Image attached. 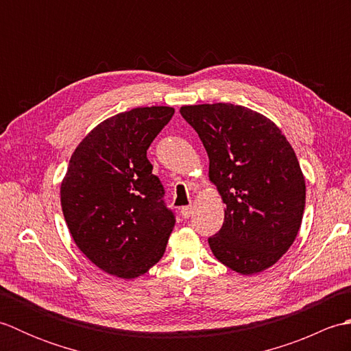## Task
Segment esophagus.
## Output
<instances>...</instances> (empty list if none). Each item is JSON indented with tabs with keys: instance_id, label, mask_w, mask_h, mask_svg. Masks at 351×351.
Wrapping results in <instances>:
<instances>
[{
	"instance_id": "obj_1",
	"label": "esophagus",
	"mask_w": 351,
	"mask_h": 351,
	"mask_svg": "<svg viewBox=\"0 0 351 351\" xmlns=\"http://www.w3.org/2000/svg\"><path fill=\"white\" fill-rule=\"evenodd\" d=\"M193 213H195V210H193V206H184V208H181V214H182L184 219H190L191 215H193Z\"/></svg>"
}]
</instances>
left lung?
<instances>
[{
    "instance_id": "1",
    "label": "left lung",
    "mask_w": 351,
    "mask_h": 351,
    "mask_svg": "<svg viewBox=\"0 0 351 351\" xmlns=\"http://www.w3.org/2000/svg\"><path fill=\"white\" fill-rule=\"evenodd\" d=\"M181 114L199 134L210 158L225 221L210 247L240 274L274 265L302 226L306 185L293 146L264 114L234 104L184 106Z\"/></svg>"
}]
</instances>
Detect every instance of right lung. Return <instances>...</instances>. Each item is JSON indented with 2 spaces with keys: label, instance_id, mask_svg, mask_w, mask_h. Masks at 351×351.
Segmentation results:
<instances>
[{
  "label": "right lung",
  "instance_id": "right-lung-1",
  "mask_svg": "<svg viewBox=\"0 0 351 351\" xmlns=\"http://www.w3.org/2000/svg\"><path fill=\"white\" fill-rule=\"evenodd\" d=\"M173 114L171 107H140L106 119L81 140L62 181V210L77 247L116 278L149 271L173 230L146 156Z\"/></svg>",
  "mask_w": 351,
  "mask_h": 351
}]
</instances>
